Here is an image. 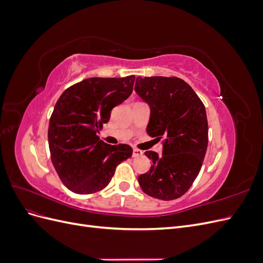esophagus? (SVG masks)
<instances>
[{"label":"esophagus","mask_w":263,"mask_h":263,"mask_svg":"<svg viewBox=\"0 0 263 263\" xmlns=\"http://www.w3.org/2000/svg\"><path fill=\"white\" fill-rule=\"evenodd\" d=\"M142 155H144V153H142L141 150H139V149H137V148H134V149H133V157H134V158L141 157Z\"/></svg>","instance_id":"1"}]
</instances>
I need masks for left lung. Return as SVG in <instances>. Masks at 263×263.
<instances>
[{
	"label": "left lung",
	"instance_id": "left-lung-1",
	"mask_svg": "<svg viewBox=\"0 0 263 263\" xmlns=\"http://www.w3.org/2000/svg\"><path fill=\"white\" fill-rule=\"evenodd\" d=\"M135 91L150 106L149 136L162 141V155L146 151L151 159L138 182L149 196L163 201L181 197L193 184L209 144V124L201 99L177 77L136 79Z\"/></svg>",
	"mask_w": 263,
	"mask_h": 263
}]
</instances>
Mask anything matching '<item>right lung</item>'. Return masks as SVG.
Segmentation results:
<instances>
[{"label":"right lung","instance_id":"1","mask_svg":"<svg viewBox=\"0 0 263 263\" xmlns=\"http://www.w3.org/2000/svg\"><path fill=\"white\" fill-rule=\"evenodd\" d=\"M135 76L90 78L61 94L49 121L51 161L60 180L77 194H92L112 180L116 166L130 158V146L107 145L98 133L112 109L128 99Z\"/></svg>","mask_w":263,"mask_h":263}]
</instances>
